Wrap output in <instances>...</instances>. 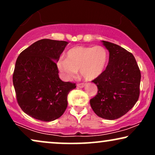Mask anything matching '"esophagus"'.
<instances>
[{"label": "esophagus", "instance_id": "34e87169", "mask_svg": "<svg viewBox=\"0 0 155 155\" xmlns=\"http://www.w3.org/2000/svg\"><path fill=\"white\" fill-rule=\"evenodd\" d=\"M85 85H86L85 83H78L77 84V87L79 88H83Z\"/></svg>", "mask_w": 155, "mask_h": 155}]
</instances>
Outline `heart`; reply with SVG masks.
<instances>
[{
	"label": "heart",
	"instance_id": "obj_1",
	"mask_svg": "<svg viewBox=\"0 0 155 155\" xmlns=\"http://www.w3.org/2000/svg\"><path fill=\"white\" fill-rule=\"evenodd\" d=\"M107 60V50L103 46H76L68 51L66 59L58 61L57 68L66 80L75 77L79 69L85 79L92 80L103 73Z\"/></svg>",
	"mask_w": 155,
	"mask_h": 155
}]
</instances>
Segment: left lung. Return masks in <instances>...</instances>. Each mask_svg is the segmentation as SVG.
<instances>
[{
	"mask_svg": "<svg viewBox=\"0 0 155 155\" xmlns=\"http://www.w3.org/2000/svg\"><path fill=\"white\" fill-rule=\"evenodd\" d=\"M102 43L109 52V63L92 81L98 91L90 104L97 116L113 120L128 112L137 101L141 72L132 53L113 43Z\"/></svg>",
	"mask_w": 155,
	"mask_h": 155,
	"instance_id": "left-lung-1",
	"label": "left lung"
}]
</instances>
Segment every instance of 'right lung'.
<instances>
[{"mask_svg": "<svg viewBox=\"0 0 155 155\" xmlns=\"http://www.w3.org/2000/svg\"><path fill=\"white\" fill-rule=\"evenodd\" d=\"M68 44L41 39L23 51L17 58L13 74L17 101L33 118L54 121L67 107V96L76 84L60 79L56 62Z\"/></svg>", "mask_w": 155, "mask_h": 155, "instance_id": "right-lung-1", "label": "right lung"}]
</instances>
